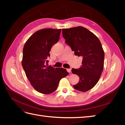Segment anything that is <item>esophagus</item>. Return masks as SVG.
Returning <instances> with one entry per match:
<instances>
[{
  "instance_id": "esophagus-1",
  "label": "esophagus",
  "mask_w": 125,
  "mask_h": 125,
  "mask_svg": "<svg viewBox=\"0 0 125 125\" xmlns=\"http://www.w3.org/2000/svg\"><path fill=\"white\" fill-rule=\"evenodd\" d=\"M67 71L68 73H69L71 72V69H67Z\"/></svg>"
}]
</instances>
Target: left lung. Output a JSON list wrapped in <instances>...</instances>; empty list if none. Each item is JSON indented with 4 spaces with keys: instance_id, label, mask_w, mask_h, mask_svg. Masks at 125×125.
Instances as JSON below:
<instances>
[{
    "instance_id": "obj_1",
    "label": "left lung",
    "mask_w": 125,
    "mask_h": 125,
    "mask_svg": "<svg viewBox=\"0 0 125 125\" xmlns=\"http://www.w3.org/2000/svg\"><path fill=\"white\" fill-rule=\"evenodd\" d=\"M62 35L75 55L82 57V67L71 70L79 77L74 88L88 91L96 84L104 68V52L101 42L94 34L81 26L63 29Z\"/></svg>"
}]
</instances>
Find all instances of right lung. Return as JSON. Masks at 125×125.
Listing matches in <instances>:
<instances>
[{"mask_svg":"<svg viewBox=\"0 0 125 125\" xmlns=\"http://www.w3.org/2000/svg\"><path fill=\"white\" fill-rule=\"evenodd\" d=\"M61 29L46 28L36 31L25 42L22 65L30 83L37 92L51 94L61 79L68 75L63 68L48 66L52 47L58 42Z\"/></svg>","mask_w":125,"mask_h":125,"instance_id":"1","label":"right lung"}]
</instances>
